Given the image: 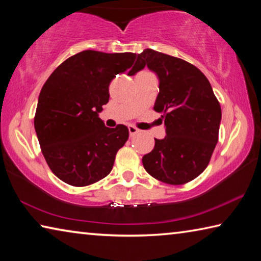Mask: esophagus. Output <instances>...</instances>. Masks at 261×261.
Masks as SVG:
<instances>
[{"label":"esophagus","instance_id":"obj_1","mask_svg":"<svg viewBox=\"0 0 261 261\" xmlns=\"http://www.w3.org/2000/svg\"><path fill=\"white\" fill-rule=\"evenodd\" d=\"M127 129H129V134H130L131 137H134L135 135H137L139 132V130L137 129V127L134 126V125H129V126H127Z\"/></svg>","mask_w":261,"mask_h":261}]
</instances>
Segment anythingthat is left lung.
Returning a JSON list of instances; mask_svg holds the SVG:
<instances>
[{"label":"left lung","mask_w":261,"mask_h":261,"mask_svg":"<svg viewBox=\"0 0 261 261\" xmlns=\"http://www.w3.org/2000/svg\"><path fill=\"white\" fill-rule=\"evenodd\" d=\"M137 64L147 65L159 78L154 110L162 114L167 135L143 156L145 170L163 183H188L206 169L218 143L219 101L205 74L187 61L145 49ZM135 73L132 69L129 76Z\"/></svg>","instance_id":"obj_1"}]
</instances>
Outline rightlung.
<instances>
[{
  "instance_id": "obj_1",
  "label": "right lung",
  "mask_w": 261,
  "mask_h": 261,
  "mask_svg": "<svg viewBox=\"0 0 261 261\" xmlns=\"http://www.w3.org/2000/svg\"><path fill=\"white\" fill-rule=\"evenodd\" d=\"M136 57L84 50L60 64L42 86L34 129L48 167L64 183L86 187L112 171L129 130L123 124L105 126L99 113L109 101V84L116 74L134 64L136 72L144 69Z\"/></svg>"
}]
</instances>
